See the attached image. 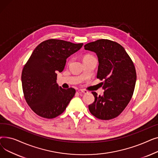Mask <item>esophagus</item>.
Masks as SVG:
<instances>
[{"label": "esophagus", "mask_w": 158, "mask_h": 158, "mask_svg": "<svg viewBox=\"0 0 158 158\" xmlns=\"http://www.w3.org/2000/svg\"><path fill=\"white\" fill-rule=\"evenodd\" d=\"M78 92H79V93H82V94H88V92L87 90H86V89H80V90H79Z\"/></svg>", "instance_id": "34e87169"}]
</instances>
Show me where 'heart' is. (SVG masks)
<instances>
[{
	"instance_id": "obj_1",
	"label": "heart",
	"mask_w": 158,
	"mask_h": 158,
	"mask_svg": "<svg viewBox=\"0 0 158 158\" xmlns=\"http://www.w3.org/2000/svg\"><path fill=\"white\" fill-rule=\"evenodd\" d=\"M93 57V56H89V55H87V56H85L84 57L83 59H85V58H88V57Z\"/></svg>"
}]
</instances>
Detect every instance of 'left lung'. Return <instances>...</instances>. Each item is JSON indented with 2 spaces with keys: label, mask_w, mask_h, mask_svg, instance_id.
Here are the masks:
<instances>
[{
  "label": "left lung",
  "mask_w": 158,
  "mask_h": 158,
  "mask_svg": "<svg viewBox=\"0 0 158 158\" xmlns=\"http://www.w3.org/2000/svg\"><path fill=\"white\" fill-rule=\"evenodd\" d=\"M96 53L98 60L97 77L101 81L102 96L95 92V101L88 106L94 116L101 120L114 118L124 110L135 90L136 73L133 62L124 48L109 40L101 39L85 45Z\"/></svg>",
  "instance_id": "left-lung-1"
}]
</instances>
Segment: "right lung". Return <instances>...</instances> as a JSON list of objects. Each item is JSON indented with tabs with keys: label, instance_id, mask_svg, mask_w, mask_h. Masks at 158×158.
Returning <instances> with one entry per match:
<instances>
[{
	"label": "right lung",
	"instance_id": "1",
	"mask_svg": "<svg viewBox=\"0 0 158 158\" xmlns=\"http://www.w3.org/2000/svg\"><path fill=\"white\" fill-rule=\"evenodd\" d=\"M83 44L50 39L40 44L32 52L22 73L25 99L36 114L54 118L66 110L76 89L62 88L56 83L66 59L78 51Z\"/></svg>",
	"mask_w": 158,
	"mask_h": 158
}]
</instances>
